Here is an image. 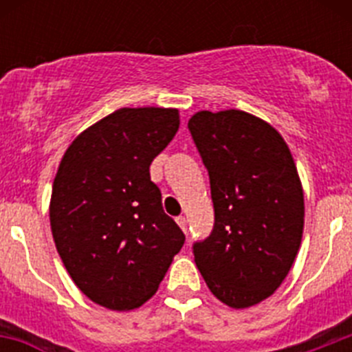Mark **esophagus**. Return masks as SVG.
<instances>
[{"label":"esophagus","instance_id":"1","mask_svg":"<svg viewBox=\"0 0 352 352\" xmlns=\"http://www.w3.org/2000/svg\"><path fill=\"white\" fill-rule=\"evenodd\" d=\"M176 222H178V226L182 227L183 232H186V219H185V217H178V219H176Z\"/></svg>","mask_w":352,"mask_h":352}]
</instances>
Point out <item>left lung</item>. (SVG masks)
Masks as SVG:
<instances>
[{"mask_svg": "<svg viewBox=\"0 0 352 352\" xmlns=\"http://www.w3.org/2000/svg\"><path fill=\"white\" fill-rule=\"evenodd\" d=\"M188 130L210 176L213 231L194 243L214 296L245 309L272 296L303 234V190L282 135L243 111H201Z\"/></svg>", "mask_w": 352, "mask_h": 352, "instance_id": "obj_1", "label": "left lung"}]
</instances>
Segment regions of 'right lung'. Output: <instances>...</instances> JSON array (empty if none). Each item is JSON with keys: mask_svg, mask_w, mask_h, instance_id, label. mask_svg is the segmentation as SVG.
Returning a JSON list of instances; mask_svg holds the SVG:
<instances>
[{"mask_svg": "<svg viewBox=\"0 0 352 352\" xmlns=\"http://www.w3.org/2000/svg\"><path fill=\"white\" fill-rule=\"evenodd\" d=\"M178 129L176 109H120L84 130L61 160L52 238L72 280L105 309L149 300L185 243L149 178L151 162Z\"/></svg>", "mask_w": 352, "mask_h": 352, "instance_id": "obj_1", "label": "right lung"}]
</instances>
